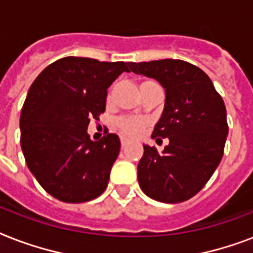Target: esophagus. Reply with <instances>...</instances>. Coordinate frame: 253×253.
Segmentation results:
<instances>
[{"label": "esophagus", "mask_w": 253, "mask_h": 253, "mask_svg": "<svg viewBox=\"0 0 253 253\" xmlns=\"http://www.w3.org/2000/svg\"><path fill=\"white\" fill-rule=\"evenodd\" d=\"M121 144H122V147H126L128 144V139L127 137H121Z\"/></svg>", "instance_id": "34e87169"}]
</instances>
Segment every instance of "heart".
<instances>
[{
    "label": "heart",
    "instance_id": "heart-1",
    "mask_svg": "<svg viewBox=\"0 0 253 253\" xmlns=\"http://www.w3.org/2000/svg\"><path fill=\"white\" fill-rule=\"evenodd\" d=\"M120 128L123 133L128 136H137L144 131L145 122L140 118H123L118 122Z\"/></svg>",
    "mask_w": 253,
    "mask_h": 253
}]
</instances>
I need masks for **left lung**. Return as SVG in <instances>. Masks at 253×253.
Instances as JSON below:
<instances>
[{"mask_svg": "<svg viewBox=\"0 0 253 253\" xmlns=\"http://www.w3.org/2000/svg\"><path fill=\"white\" fill-rule=\"evenodd\" d=\"M128 67L157 80L166 94L152 137H168L169 144L162 152L144 145L137 165L140 188L161 203L188 200L211 179L223 156L229 126L222 97L208 75L186 61L128 62Z\"/></svg>", "mask_w": 253, "mask_h": 253, "instance_id": "1", "label": "left lung"}]
</instances>
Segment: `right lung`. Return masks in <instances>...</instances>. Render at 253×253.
Returning <instances> with one entry per match:
<instances>
[{
  "mask_svg": "<svg viewBox=\"0 0 253 253\" xmlns=\"http://www.w3.org/2000/svg\"><path fill=\"white\" fill-rule=\"evenodd\" d=\"M125 62L65 57L45 67L28 89L20 113V147L40 186L65 203L96 199L118 157V135L93 141L87 128L105 112L108 88Z\"/></svg>",
  "mask_w": 253,
  "mask_h": 253,
  "instance_id": "obj_1",
  "label": "right lung"
}]
</instances>
